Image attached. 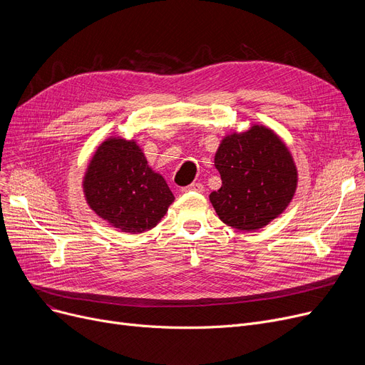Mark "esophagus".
<instances>
[{"label": "esophagus", "instance_id": "esophagus-1", "mask_svg": "<svg viewBox=\"0 0 365 365\" xmlns=\"http://www.w3.org/2000/svg\"><path fill=\"white\" fill-rule=\"evenodd\" d=\"M183 192H194V194L198 192V194H201V192H204V186L201 183H198V182L190 183L189 186L183 187Z\"/></svg>", "mask_w": 365, "mask_h": 365}]
</instances>
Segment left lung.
<instances>
[{
  "label": "left lung",
  "mask_w": 365,
  "mask_h": 365,
  "mask_svg": "<svg viewBox=\"0 0 365 365\" xmlns=\"http://www.w3.org/2000/svg\"><path fill=\"white\" fill-rule=\"evenodd\" d=\"M215 167L222 186L210 194L219 219L238 231H257L292 202L297 167L290 149L266 125L232 131L222 139Z\"/></svg>",
  "instance_id": "left-lung-1"
}]
</instances>
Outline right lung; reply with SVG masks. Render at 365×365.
<instances>
[{
    "label": "right lung",
    "instance_id": "obj_1",
    "mask_svg": "<svg viewBox=\"0 0 365 365\" xmlns=\"http://www.w3.org/2000/svg\"><path fill=\"white\" fill-rule=\"evenodd\" d=\"M83 192L96 215L128 234L155 227L175 201L138 142L113 136L94 150L83 178Z\"/></svg>",
    "mask_w": 365,
    "mask_h": 365
}]
</instances>
